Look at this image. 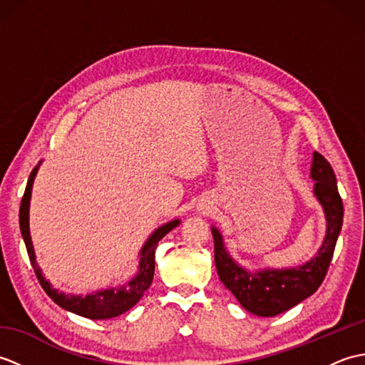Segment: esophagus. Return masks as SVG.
Masks as SVG:
<instances>
[{"label": "esophagus", "mask_w": 365, "mask_h": 365, "mask_svg": "<svg viewBox=\"0 0 365 365\" xmlns=\"http://www.w3.org/2000/svg\"><path fill=\"white\" fill-rule=\"evenodd\" d=\"M200 212L205 213V212H207V208H205V207H200Z\"/></svg>", "instance_id": "34e87169"}]
</instances>
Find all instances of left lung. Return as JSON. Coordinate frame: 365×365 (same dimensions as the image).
I'll return each instance as SVG.
<instances>
[{"mask_svg":"<svg viewBox=\"0 0 365 365\" xmlns=\"http://www.w3.org/2000/svg\"><path fill=\"white\" fill-rule=\"evenodd\" d=\"M311 178L314 180V196L327 218V234L317 254L302 265L246 269L232 259L221 232L212 226L216 271L221 282L234 293L247 312L259 317H274L289 311L314 294L328 273L342 229L344 204L337 190L334 170L319 152H314Z\"/></svg>","mask_w":365,"mask_h":365,"instance_id":"8db88e82","label":"left lung"}]
</instances>
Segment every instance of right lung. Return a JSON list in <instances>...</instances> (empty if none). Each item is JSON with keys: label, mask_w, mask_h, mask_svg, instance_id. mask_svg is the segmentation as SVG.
<instances>
[{"label": "right lung", "mask_w": 365, "mask_h": 365, "mask_svg": "<svg viewBox=\"0 0 365 365\" xmlns=\"http://www.w3.org/2000/svg\"><path fill=\"white\" fill-rule=\"evenodd\" d=\"M41 163L33 169V173L29 174L25 195H23L21 204H20V230L21 237L25 240L26 251L29 255L31 265L34 268V273L41 282L42 289L45 293L56 302L59 307L66 309L68 312H73L76 315L86 317L91 320H106L118 317L123 312H127L128 309L133 307L136 302L141 299L145 290L149 289L153 279L155 271V250H157L158 242L169 234L170 230L177 227L180 224V220H173L166 224H163L158 229L152 232V235L147 238L143 250L139 251V263H138V273L130 279L128 282L122 284L119 287H110V289H102L94 293H89L86 297L83 294H68L64 292H59L46 281L41 267L36 260V252L33 246V240H31L29 234V204H31V192H33V183L36 174L38 170Z\"/></svg>", "instance_id": "obj_1"}]
</instances>
